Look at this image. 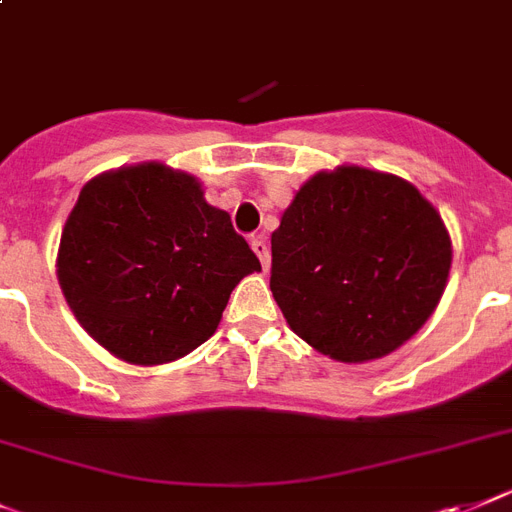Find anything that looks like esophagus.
Here are the masks:
<instances>
[{"label": "esophagus", "mask_w": 512, "mask_h": 512, "mask_svg": "<svg viewBox=\"0 0 512 512\" xmlns=\"http://www.w3.org/2000/svg\"><path fill=\"white\" fill-rule=\"evenodd\" d=\"M251 248L253 253L261 259V266H264V272L269 269V246H266V240L261 238V235H256V238H251Z\"/></svg>", "instance_id": "1"}]
</instances>
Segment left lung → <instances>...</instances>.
Masks as SVG:
<instances>
[{
  "label": "left lung",
  "instance_id": "left-lung-1",
  "mask_svg": "<svg viewBox=\"0 0 512 512\" xmlns=\"http://www.w3.org/2000/svg\"><path fill=\"white\" fill-rule=\"evenodd\" d=\"M453 264L439 211L408 180L319 172L272 232V287L295 335L342 363L382 358L434 314Z\"/></svg>",
  "mask_w": 512,
  "mask_h": 512
}]
</instances>
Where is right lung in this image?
<instances>
[{"label":"right lung","mask_w":512,"mask_h":512,"mask_svg":"<svg viewBox=\"0 0 512 512\" xmlns=\"http://www.w3.org/2000/svg\"><path fill=\"white\" fill-rule=\"evenodd\" d=\"M261 272L193 175L143 162L83 185L62 230L59 287L88 335L138 366L209 340L230 293Z\"/></svg>","instance_id":"right-lung-1"}]
</instances>
